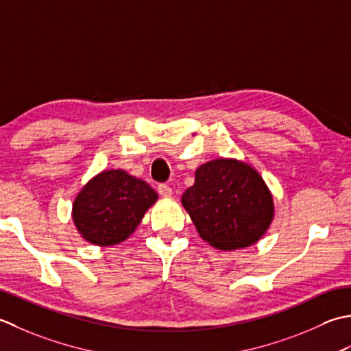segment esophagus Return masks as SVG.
<instances>
[{"mask_svg":"<svg viewBox=\"0 0 351 351\" xmlns=\"http://www.w3.org/2000/svg\"><path fill=\"white\" fill-rule=\"evenodd\" d=\"M157 191H159L160 197H163V198H171V195H173V189H171L168 184H159Z\"/></svg>","mask_w":351,"mask_h":351,"instance_id":"34e87169","label":"esophagus"}]
</instances>
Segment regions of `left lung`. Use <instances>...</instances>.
Masks as SVG:
<instances>
[{
  "label": "left lung",
  "instance_id": "obj_1",
  "mask_svg": "<svg viewBox=\"0 0 351 351\" xmlns=\"http://www.w3.org/2000/svg\"><path fill=\"white\" fill-rule=\"evenodd\" d=\"M199 238L221 252L254 245L274 219V198L254 167L233 157L199 165L182 195Z\"/></svg>",
  "mask_w": 351,
  "mask_h": 351
}]
</instances>
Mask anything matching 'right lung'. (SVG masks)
<instances>
[{
    "mask_svg": "<svg viewBox=\"0 0 351 351\" xmlns=\"http://www.w3.org/2000/svg\"><path fill=\"white\" fill-rule=\"evenodd\" d=\"M157 198L152 186L127 171L104 169L78 191L71 217L86 242L113 247L130 238Z\"/></svg>",
    "mask_w": 351,
    "mask_h": 351,
    "instance_id": "obj_1",
    "label": "right lung"
}]
</instances>
